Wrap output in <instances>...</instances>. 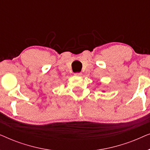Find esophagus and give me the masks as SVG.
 Listing matches in <instances>:
<instances>
[{"instance_id": "esophagus-1", "label": "esophagus", "mask_w": 150, "mask_h": 150, "mask_svg": "<svg viewBox=\"0 0 150 150\" xmlns=\"http://www.w3.org/2000/svg\"><path fill=\"white\" fill-rule=\"evenodd\" d=\"M74 75L77 76H81L82 75V73L81 72H76L74 74Z\"/></svg>"}]
</instances>
